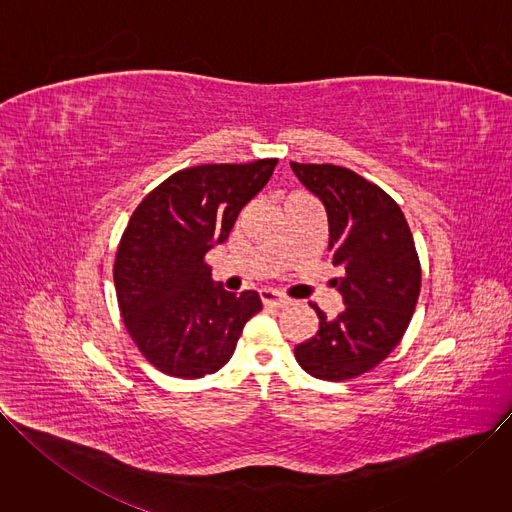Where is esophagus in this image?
Masks as SVG:
<instances>
[{
  "label": "esophagus",
  "instance_id": "34e87169",
  "mask_svg": "<svg viewBox=\"0 0 512 512\" xmlns=\"http://www.w3.org/2000/svg\"><path fill=\"white\" fill-rule=\"evenodd\" d=\"M259 296H261V302L265 304V306H275V308H281V306H285L289 300L285 298V296H281L279 291H275V289H259Z\"/></svg>",
  "mask_w": 512,
  "mask_h": 512
}]
</instances>
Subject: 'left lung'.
Masks as SVG:
<instances>
[{"mask_svg": "<svg viewBox=\"0 0 512 512\" xmlns=\"http://www.w3.org/2000/svg\"><path fill=\"white\" fill-rule=\"evenodd\" d=\"M328 214V253L342 273L334 285L344 310L320 320L296 346L300 367L322 381H348L375 369L401 342L421 287L413 235L399 204L377 184L334 164H289Z\"/></svg>", "mask_w": 512, "mask_h": 512, "instance_id": "left-lung-1", "label": "left lung"}]
</instances>
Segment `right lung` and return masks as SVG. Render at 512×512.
Masks as SVG:
<instances>
[{"label": "right lung", "mask_w": 512, "mask_h": 512, "mask_svg": "<svg viewBox=\"0 0 512 512\" xmlns=\"http://www.w3.org/2000/svg\"><path fill=\"white\" fill-rule=\"evenodd\" d=\"M275 166L267 158L186 168L133 210L113 279L125 328L158 371L200 379L223 369L245 324L263 308L257 291L237 296L214 285L204 257L227 241Z\"/></svg>", "instance_id": "obj_1"}]
</instances>
